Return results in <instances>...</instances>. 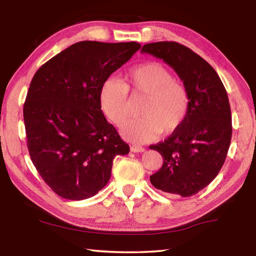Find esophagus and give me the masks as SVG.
Masks as SVG:
<instances>
[{"instance_id": "34e87169", "label": "esophagus", "mask_w": 256, "mask_h": 256, "mask_svg": "<svg viewBox=\"0 0 256 256\" xmlns=\"http://www.w3.org/2000/svg\"><path fill=\"white\" fill-rule=\"evenodd\" d=\"M144 150H146L144 148L140 146H130V151H132V152H136V153L144 152Z\"/></svg>"}]
</instances>
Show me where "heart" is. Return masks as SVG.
<instances>
[{"label":"heart","instance_id":"1","mask_svg":"<svg viewBox=\"0 0 256 256\" xmlns=\"http://www.w3.org/2000/svg\"><path fill=\"white\" fill-rule=\"evenodd\" d=\"M128 92L132 98L144 96L139 110L141 117L129 120L120 130L122 137L130 142L146 144L161 132L172 134L188 115V90L158 62L132 68L124 73V82L108 78L102 84L100 107L116 126H122L129 115Z\"/></svg>","mask_w":256,"mask_h":256}]
</instances>
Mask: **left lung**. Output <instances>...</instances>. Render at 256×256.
<instances>
[{
    "instance_id": "obj_1",
    "label": "left lung",
    "mask_w": 256,
    "mask_h": 256,
    "mask_svg": "<svg viewBox=\"0 0 256 256\" xmlns=\"http://www.w3.org/2000/svg\"><path fill=\"white\" fill-rule=\"evenodd\" d=\"M141 52L162 59L178 73L190 94L184 124L150 149L163 158L151 184L170 194L188 197L212 183L222 168L231 136V110L217 72L194 51L175 42L146 44Z\"/></svg>"
}]
</instances>
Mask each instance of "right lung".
I'll list each match as a JSON object with an SVG mask.
<instances>
[{
    "label": "right lung",
    "mask_w": 256,
    "mask_h": 256,
    "mask_svg": "<svg viewBox=\"0 0 256 256\" xmlns=\"http://www.w3.org/2000/svg\"><path fill=\"white\" fill-rule=\"evenodd\" d=\"M138 42H80L39 68L24 104L32 161L51 190L70 200L108 183L116 156L129 153L98 102L102 84L132 58Z\"/></svg>",
    "instance_id": "obj_1"
}]
</instances>
